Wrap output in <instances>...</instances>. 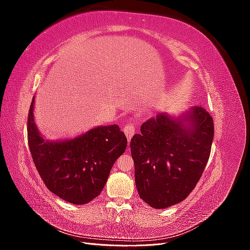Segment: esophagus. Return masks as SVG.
I'll list each match as a JSON object with an SVG mask.
<instances>
[{"label":"esophagus","mask_w":250,"mask_h":250,"mask_svg":"<svg viewBox=\"0 0 250 250\" xmlns=\"http://www.w3.org/2000/svg\"><path fill=\"white\" fill-rule=\"evenodd\" d=\"M124 132H125V134H126V137H127V140H128V142H129L130 140H131V138L133 137V134H134V131H135V127H134V125L133 124H128V125H126L125 127H124Z\"/></svg>","instance_id":"esophagus-1"}]
</instances>
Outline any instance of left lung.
<instances>
[{"instance_id":"8db88e82","label":"left lung","mask_w":250,"mask_h":250,"mask_svg":"<svg viewBox=\"0 0 250 250\" xmlns=\"http://www.w3.org/2000/svg\"><path fill=\"white\" fill-rule=\"evenodd\" d=\"M213 138V118L199 106L146 121L130 141L141 199L160 209L185 200L206 168Z\"/></svg>"}]
</instances>
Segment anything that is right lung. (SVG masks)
Segmentation results:
<instances>
[{
	"instance_id": "right-lung-1",
	"label": "right lung",
	"mask_w": 250,
	"mask_h": 250,
	"mask_svg": "<svg viewBox=\"0 0 250 250\" xmlns=\"http://www.w3.org/2000/svg\"><path fill=\"white\" fill-rule=\"evenodd\" d=\"M33 97L28 115V143L44 185L59 198L85 204L99 196L110 170L125 152L127 139L118 125L97 126L66 140L44 139L35 123Z\"/></svg>"
}]
</instances>
